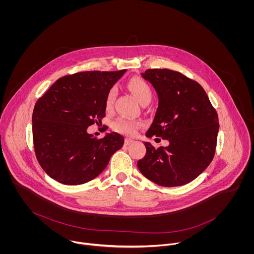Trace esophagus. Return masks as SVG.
Masks as SVG:
<instances>
[{
	"label": "esophagus",
	"instance_id": "obj_1",
	"mask_svg": "<svg viewBox=\"0 0 254 254\" xmlns=\"http://www.w3.org/2000/svg\"><path fill=\"white\" fill-rule=\"evenodd\" d=\"M133 142H134L133 140H131V139H128V138H126V139H125V142H124V143H125V145H130V144H132Z\"/></svg>",
	"mask_w": 254,
	"mask_h": 254
}]
</instances>
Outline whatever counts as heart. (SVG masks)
Masks as SVG:
<instances>
[{
    "instance_id": "heart-1",
    "label": "heart",
    "mask_w": 254,
    "mask_h": 254,
    "mask_svg": "<svg viewBox=\"0 0 254 254\" xmlns=\"http://www.w3.org/2000/svg\"><path fill=\"white\" fill-rule=\"evenodd\" d=\"M128 88L139 101L142 106L147 105L152 98V90L150 86L145 82L144 79L140 77H133L128 82ZM115 88L109 89L107 96L105 106L106 109L109 110L113 106V102L115 99ZM143 126V123L138 120H132L126 117H118L112 122V129L120 134L126 136H134L138 130Z\"/></svg>"
}]
</instances>
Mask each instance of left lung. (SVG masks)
<instances>
[{"instance_id": "obj_1", "label": "left lung", "mask_w": 254, "mask_h": 254, "mask_svg": "<svg viewBox=\"0 0 254 254\" xmlns=\"http://www.w3.org/2000/svg\"><path fill=\"white\" fill-rule=\"evenodd\" d=\"M157 92L159 103L146 137H161L168 146L145 143L138 168L162 187L183 186L199 176L212 161L217 144L218 114L204 89L194 80L170 69L142 73Z\"/></svg>"}]
</instances>
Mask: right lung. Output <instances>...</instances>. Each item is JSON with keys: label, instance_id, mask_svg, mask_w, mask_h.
Instances as JSON below:
<instances>
[{"label": "right lung", "instance_id": "obj_1", "mask_svg": "<svg viewBox=\"0 0 254 254\" xmlns=\"http://www.w3.org/2000/svg\"><path fill=\"white\" fill-rule=\"evenodd\" d=\"M126 72L84 71L58 79L37 101L32 115L37 160L54 180L81 185L99 176L124 144L117 133L97 139L87 128L106 116V96Z\"/></svg>", "mask_w": 254, "mask_h": 254}]
</instances>
